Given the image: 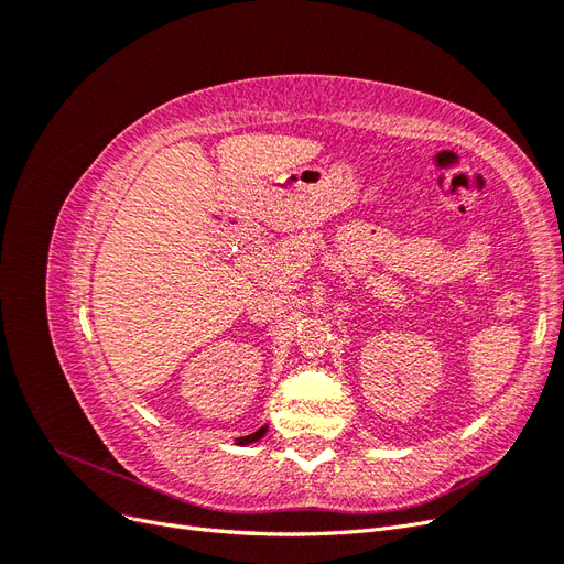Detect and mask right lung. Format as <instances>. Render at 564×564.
Here are the masks:
<instances>
[{"label":"right lung","mask_w":564,"mask_h":564,"mask_svg":"<svg viewBox=\"0 0 564 564\" xmlns=\"http://www.w3.org/2000/svg\"><path fill=\"white\" fill-rule=\"evenodd\" d=\"M263 433H265V429H259V431L247 435V437H237V445H249V442H256L259 437H263Z\"/></svg>","instance_id":"right-lung-1"}]
</instances>
